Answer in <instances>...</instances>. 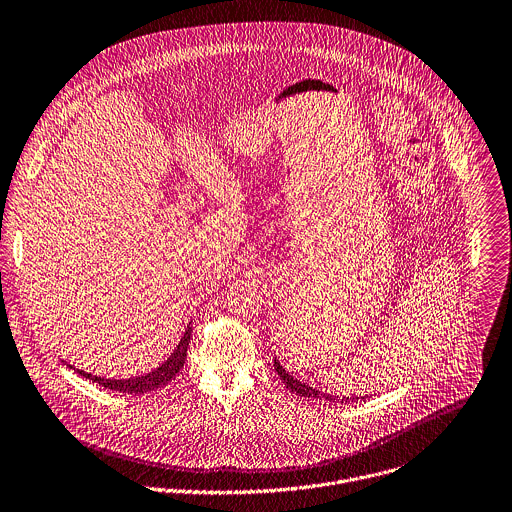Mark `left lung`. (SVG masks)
Returning <instances> with one entry per match:
<instances>
[{"label": "left lung", "mask_w": 512, "mask_h": 512, "mask_svg": "<svg viewBox=\"0 0 512 512\" xmlns=\"http://www.w3.org/2000/svg\"><path fill=\"white\" fill-rule=\"evenodd\" d=\"M274 370L278 372V376L284 380V384H286V388L292 392V394H296V396H304V398H316V400H328V402H340V404H350V402H358V400H362L364 396H352V398H348V396H332V394H326V392H320V390H316L314 386H308L306 382H300V380H296L294 376H290L288 372H286V368H282V364L274 358Z\"/></svg>", "instance_id": "left-lung-1"}]
</instances>
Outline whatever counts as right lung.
Returning a JSON list of instances; mask_svg holds the SVG:
<instances>
[{"instance_id":"obj_1","label":"right lung","mask_w":512,"mask_h":512,"mask_svg":"<svg viewBox=\"0 0 512 512\" xmlns=\"http://www.w3.org/2000/svg\"><path fill=\"white\" fill-rule=\"evenodd\" d=\"M190 336H192V328L188 326L184 336L180 338V342L176 344L174 352L168 356L166 362H162L160 366H156L152 372L148 374H142V376H132V378H104V376H96V374H90L86 370H80V368H74L72 364L64 362L68 368L76 370L80 376L92 380V382H98L100 386L108 388V390H114V392H124V394H144V392H150V390H156V388H162L164 384H168L184 366L186 362V354H188V344H190Z\"/></svg>"}]
</instances>
